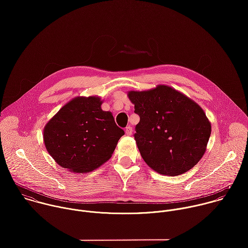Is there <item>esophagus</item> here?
I'll return each instance as SVG.
<instances>
[{
  "label": "esophagus",
  "instance_id": "obj_1",
  "mask_svg": "<svg viewBox=\"0 0 248 248\" xmlns=\"http://www.w3.org/2000/svg\"><path fill=\"white\" fill-rule=\"evenodd\" d=\"M124 131H125V134H126L127 136H130V135L132 134V132H133V129H132L131 126H126Z\"/></svg>",
  "mask_w": 248,
  "mask_h": 248
}]
</instances>
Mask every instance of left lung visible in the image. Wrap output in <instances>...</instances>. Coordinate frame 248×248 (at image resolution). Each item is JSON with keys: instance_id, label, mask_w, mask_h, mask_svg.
<instances>
[{"instance_id": "obj_1", "label": "left lung", "mask_w": 248, "mask_h": 248, "mask_svg": "<svg viewBox=\"0 0 248 248\" xmlns=\"http://www.w3.org/2000/svg\"><path fill=\"white\" fill-rule=\"evenodd\" d=\"M140 117L134 139L141 157L155 171L170 176L192 169L203 157L211 123L200 106L168 85L128 91Z\"/></svg>"}]
</instances>
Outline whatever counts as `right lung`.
<instances>
[{
  "label": "right lung",
  "mask_w": 248,
  "mask_h": 248,
  "mask_svg": "<svg viewBox=\"0 0 248 248\" xmlns=\"http://www.w3.org/2000/svg\"><path fill=\"white\" fill-rule=\"evenodd\" d=\"M102 103L99 96L76 97L46 124L45 147L58 165L85 173L112 157L124 131L111 112L102 110Z\"/></svg>",
  "instance_id": "1"
}]
</instances>
